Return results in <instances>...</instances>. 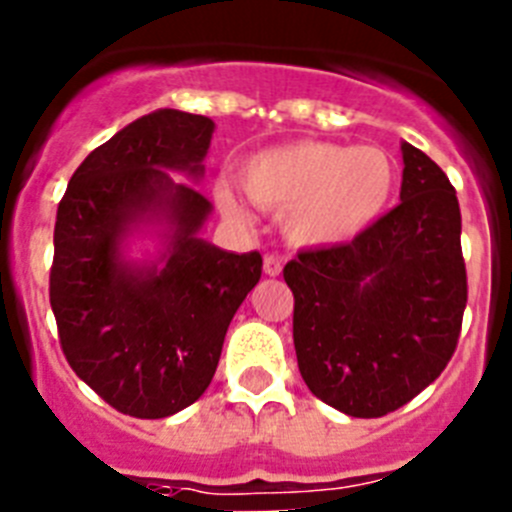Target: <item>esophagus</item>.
<instances>
[{
	"label": "esophagus",
	"mask_w": 512,
	"mask_h": 512,
	"mask_svg": "<svg viewBox=\"0 0 512 512\" xmlns=\"http://www.w3.org/2000/svg\"><path fill=\"white\" fill-rule=\"evenodd\" d=\"M282 259H279L277 253H264V271L269 277H279L282 274Z\"/></svg>",
	"instance_id": "34e87169"
}]
</instances>
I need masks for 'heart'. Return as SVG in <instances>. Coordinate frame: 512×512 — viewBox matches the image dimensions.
Returning <instances> with one entry per match:
<instances>
[{"mask_svg":"<svg viewBox=\"0 0 512 512\" xmlns=\"http://www.w3.org/2000/svg\"><path fill=\"white\" fill-rule=\"evenodd\" d=\"M241 184L264 210H287V230L297 243L330 246L356 238L387 210L397 169L377 146L297 140L248 158ZM217 202L230 217H243L233 189H217Z\"/></svg>","mask_w":512,"mask_h":512,"instance_id":"1","label":"heart"}]
</instances>
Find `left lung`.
<instances>
[{"label":"left lung","instance_id":"8db88e82","mask_svg":"<svg viewBox=\"0 0 512 512\" xmlns=\"http://www.w3.org/2000/svg\"><path fill=\"white\" fill-rule=\"evenodd\" d=\"M400 205L351 243L284 266L297 366L318 400L354 418L408 405L446 369L467 307L456 189L402 143Z\"/></svg>","mask_w":512,"mask_h":512}]
</instances>
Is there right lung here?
Returning a JSON list of instances; mask_svg holds the SVG:
<instances>
[{"instance_id":"add662e5","label":"right lung","mask_w":512,"mask_h":512,"mask_svg":"<svg viewBox=\"0 0 512 512\" xmlns=\"http://www.w3.org/2000/svg\"><path fill=\"white\" fill-rule=\"evenodd\" d=\"M215 122L158 110L94 148L58 202L51 307L69 366L107 405L166 418L210 387L235 310L261 279V253L197 238L210 202L166 169L202 174ZM146 211L175 225L164 270L119 261L121 233Z\"/></svg>"}]
</instances>
